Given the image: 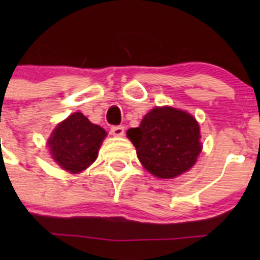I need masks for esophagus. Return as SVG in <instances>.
<instances>
[{
  "label": "esophagus",
  "mask_w": 260,
  "mask_h": 260,
  "mask_svg": "<svg viewBox=\"0 0 260 260\" xmlns=\"http://www.w3.org/2000/svg\"><path fill=\"white\" fill-rule=\"evenodd\" d=\"M111 132L114 137H122L124 135V127L123 125H113L111 128Z\"/></svg>",
  "instance_id": "34e87169"
}]
</instances>
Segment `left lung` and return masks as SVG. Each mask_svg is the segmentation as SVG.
Here are the masks:
<instances>
[{
  "label": "left lung",
  "mask_w": 260,
  "mask_h": 260,
  "mask_svg": "<svg viewBox=\"0 0 260 260\" xmlns=\"http://www.w3.org/2000/svg\"><path fill=\"white\" fill-rule=\"evenodd\" d=\"M127 137L142 166L159 179H174L188 171L203 149L195 118L172 107L152 109L140 127L127 131Z\"/></svg>",
  "instance_id": "obj_1"
}]
</instances>
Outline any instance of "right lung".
I'll list each match as a JSON object with an SVG mask.
<instances>
[{
  "instance_id": "right-lung-1",
  "label": "right lung",
  "mask_w": 260,
  "mask_h": 260,
  "mask_svg": "<svg viewBox=\"0 0 260 260\" xmlns=\"http://www.w3.org/2000/svg\"><path fill=\"white\" fill-rule=\"evenodd\" d=\"M106 136L101 125L93 124L78 112L56 125L48 146L51 157L61 169L78 174L95 161Z\"/></svg>"
}]
</instances>
